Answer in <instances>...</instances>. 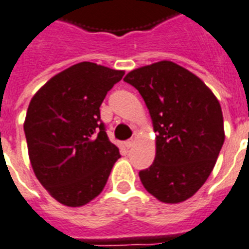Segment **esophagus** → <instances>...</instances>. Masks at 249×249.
Listing matches in <instances>:
<instances>
[{"instance_id":"esophagus-1","label":"esophagus","mask_w":249,"mask_h":249,"mask_svg":"<svg viewBox=\"0 0 249 249\" xmlns=\"http://www.w3.org/2000/svg\"><path fill=\"white\" fill-rule=\"evenodd\" d=\"M133 145H134V139H129V141H126V142H125V147H126L128 149L131 148Z\"/></svg>"}]
</instances>
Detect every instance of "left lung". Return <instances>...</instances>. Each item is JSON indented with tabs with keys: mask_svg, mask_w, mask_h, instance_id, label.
Segmentation results:
<instances>
[{
	"mask_svg": "<svg viewBox=\"0 0 249 249\" xmlns=\"http://www.w3.org/2000/svg\"><path fill=\"white\" fill-rule=\"evenodd\" d=\"M124 80L141 93L156 133V156L139 171L163 203L191 198L213 170L225 141L219 101L201 79L173 61L131 70Z\"/></svg>",
	"mask_w": 249,
	"mask_h": 249,
	"instance_id": "1",
	"label": "left lung"
}]
</instances>
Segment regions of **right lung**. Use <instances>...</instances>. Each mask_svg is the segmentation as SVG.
I'll return each mask as SVG.
<instances>
[{"instance_id": "right-lung-1", "label": "right lung", "mask_w": 249, "mask_h": 249, "mask_svg": "<svg viewBox=\"0 0 249 249\" xmlns=\"http://www.w3.org/2000/svg\"><path fill=\"white\" fill-rule=\"evenodd\" d=\"M124 74L79 62L52 76L30 101L24 121L30 163L39 183L62 205L89 203L120 159L100 106Z\"/></svg>"}]
</instances>
